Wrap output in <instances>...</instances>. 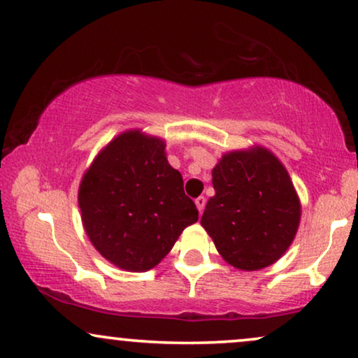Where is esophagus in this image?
<instances>
[{
	"label": "esophagus",
	"instance_id": "obj_1",
	"mask_svg": "<svg viewBox=\"0 0 358 358\" xmlns=\"http://www.w3.org/2000/svg\"><path fill=\"white\" fill-rule=\"evenodd\" d=\"M194 205H196V208H198V211H203L205 210V206H206V198L205 196H198L196 200H194Z\"/></svg>",
	"mask_w": 358,
	"mask_h": 358
}]
</instances>
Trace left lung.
<instances>
[{"label": "left lung", "instance_id": "1", "mask_svg": "<svg viewBox=\"0 0 358 358\" xmlns=\"http://www.w3.org/2000/svg\"><path fill=\"white\" fill-rule=\"evenodd\" d=\"M213 187L201 226L224 261L243 271L278 261L301 220L299 198L278 158L266 148L226 153L213 169Z\"/></svg>", "mask_w": 358, "mask_h": 358}]
</instances>
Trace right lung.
Instances as JSON below:
<instances>
[{"instance_id": "1", "label": "right lung", "mask_w": 358, "mask_h": 358, "mask_svg": "<svg viewBox=\"0 0 358 358\" xmlns=\"http://www.w3.org/2000/svg\"><path fill=\"white\" fill-rule=\"evenodd\" d=\"M79 208L90 243L115 266L142 273L169 255L198 210L165 143L130 130L112 140L85 171Z\"/></svg>"}]
</instances>
